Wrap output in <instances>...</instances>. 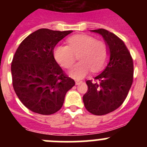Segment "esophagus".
<instances>
[{
	"mask_svg": "<svg viewBox=\"0 0 147 147\" xmlns=\"http://www.w3.org/2000/svg\"><path fill=\"white\" fill-rule=\"evenodd\" d=\"M74 80H75V82L78 83V82H79L81 81V78H80V77H76V78H75V79H74Z\"/></svg>",
	"mask_w": 147,
	"mask_h": 147,
	"instance_id": "esophagus-1",
	"label": "esophagus"
}]
</instances>
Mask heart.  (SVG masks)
<instances>
[{
	"label": "heart",
	"mask_w": 147,
	"mask_h": 147,
	"mask_svg": "<svg viewBox=\"0 0 147 147\" xmlns=\"http://www.w3.org/2000/svg\"><path fill=\"white\" fill-rule=\"evenodd\" d=\"M76 52V60L69 62L65 70L69 74L79 76L90 67L102 65L107 54V45L103 40L94 38L89 34H74L66 39V45L54 43L51 46V54L60 65L67 64Z\"/></svg>",
	"instance_id": "1"
}]
</instances>
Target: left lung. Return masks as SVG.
Masks as SVG:
<instances>
[{
    "label": "left lung",
    "instance_id": "left-lung-1",
    "mask_svg": "<svg viewBox=\"0 0 147 147\" xmlns=\"http://www.w3.org/2000/svg\"><path fill=\"white\" fill-rule=\"evenodd\" d=\"M102 35L107 45V58L93 80H87L83 102L88 112L103 115L119 108L127 98L133 82V59L127 45L105 28L90 30Z\"/></svg>",
    "mask_w": 147,
    "mask_h": 147
}]
</instances>
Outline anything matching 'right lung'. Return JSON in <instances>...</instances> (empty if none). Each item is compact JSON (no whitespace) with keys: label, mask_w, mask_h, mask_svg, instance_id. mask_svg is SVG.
<instances>
[{"label":"right lung","mask_w":147,"mask_h":147,"mask_svg":"<svg viewBox=\"0 0 147 147\" xmlns=\"http://www.w3.org/2000/svg\"><path fill=\"white\" fill-rule=\"evenodd\" d=\"M72 32L37 29L23 40L13 55V88L23 105L35 113L59 111L66 93L75 85L51 54V46Z\"/></svg>","instance_id":"obj_1"}]
</instances>
